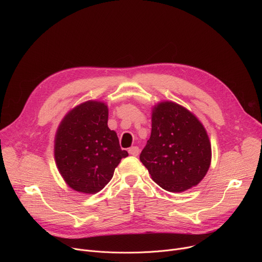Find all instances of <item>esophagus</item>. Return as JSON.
<instances>
[{
    "instance_id": "esophagus-1",
    "label": "esophagus",
    "mask_w": 262,
    "mask_h": 262,
    "mask_svg": "<svg viewBox=\"0 0 262 262\" xmlns=\"http://www.w3.org/2000/svg\"><path fill=\"white\" fill-rule=\"evenodd\" d=\"M128 153L133 156H138L140 153V148L138 146H132L130 148H128Z\"/></svg>"
}]
</instances>
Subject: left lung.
Wrapping results in <instances>:
<instances>
[{
  "instance_id": "8db88e82",
  "label": "left lung",
  "mask_w": 262,
  "mask_h": 262,
  "mask_svg": "<svg viewBox=\"0 0 262 262\" xmlns=\"http://www.w3.org/2000/svg\"><path fill=\"white\" fill-rule=\"evenodd\" d=\"M140 160L153 181L170 192L196 186L207 173L211 146L202 123L173 102L155 106L152 133Z\"/></svg>"
}]
</instances>
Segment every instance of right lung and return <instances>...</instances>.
I'll use <instances>...</instances> for the list:
<instances>
[{
	"label": "right lung",
	"mask_w": 262,
	"mask_h": 262,
	"mask_svg": "<svg viewBox=\"0 0 262 262\" xmlns=\"http://www.w3.org/2000/svg\"><path fill=\"white\" fill-rule=\"evenodd\" d=\"M107 122V106L89 101L72 109L60 123L55 160L64 182L75 191L99 192L112 180L121 159L128 156Z\"/></svg>",
	"instance_id": "right-lung-1"
}]
</instances>
